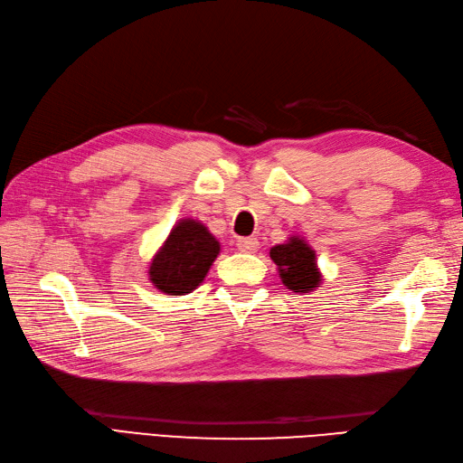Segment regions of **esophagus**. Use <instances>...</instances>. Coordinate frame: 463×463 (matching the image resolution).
I'll return each instance as SVG.
<instances>
[{
	"label": "esophagus",
	"instance_id": "34e87169",
	"mask_svg": "<svg viewBox=\"0 0 463 463\" xmlns=\"http://www.w3.org/2000/svg\"><path fill=\"white\" fill-rule=\"evenodd\" d=\"M237 249L242 252H254L259 249V239L254 237H247V239H239L237 241Z\"/></svg>",
	"mask_w": 463,
	"mask_h": 463
}]
</instances>
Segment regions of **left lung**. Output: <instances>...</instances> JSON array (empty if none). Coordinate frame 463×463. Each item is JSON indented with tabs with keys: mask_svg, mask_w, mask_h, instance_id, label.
Here are the masks:
<instances>
[{
	"mask_svg": "<svg viewBox=\"0 0 463 463\" xmlns=\"http://www.w3.org/2000/svg\"><path fill=\"white\" fill-rule=\"evenodd\" d=\"M270 259L279 267L282 284L294 292H310L320 284L317 250L300 237H290L284 244L270 249Z\"/></svg>",
	"mask_w": 463,
	"mask_h": 463,
	"instance_id": "1",
	"label": "left lung"
}]
</instances>
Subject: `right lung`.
<instances>
[{"instance_id": "obj_1", "label": "right lung", "mask_w": 463, "mask_h": 463, "mask_svg": "<svg viewBox=\"0 0 463 463\" xmlns=\"http://www.w3.org/2000/svg\"><path fill=\"white\" fill-rule=\"evenodd\" d=\"M219 252V241L201 221L183 219L173 226L163 247L153 257L149 280L155 288L171 297L189 294L204 280Z\"/></svg>"}]
</instances>
